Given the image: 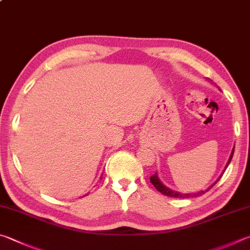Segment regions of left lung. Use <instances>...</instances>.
<instances>
[{"label": "left lung", "instance_id": "left-lung-1", "mask_svg": "<svg viewBox=\"0 0 250 250\" xmlns=\"http://www.w3.org/2000/svg\"><path fill=\"white\" fill-rule=\"evenodd\" d=\"M209 82H212V80H208ZM213 83V82H212ZM234 149H235V146L233 147V149H231V152H230V156H229V160H227V163H226V165H225V167H224V170H223L222 171V173L220 174V177H218L217 179H216V181L214 182V183H212L211 186H209L208 189H205L204 191L202 190V191H199V192H192V193H181V192H178V191H174V190H172V189H170V188H168V187H166L164 183H163V181L160 180L159 179V177H158V173H155L154 176H151L150 177V182L152 183V185H154V187L156 188L157 190H158L159 192H161V193L163 194H165V195H167V196H171V198H179V199H189V198H196V196H200V195H202V194H204L205 192H208L209 189H211V188L213 187V186H215V183L220 180L221 179V177L223 176V173H224V171L226 170V168L229 167V163H230V160H231V158H233V155H234Z\"/></svg>", "mask_w": 250, "mask_h": 250}]
</instances>
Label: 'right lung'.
<instances>
[{"label": "right lung", "mask_w": 250, "mask_h": 250, "mask_svg": "<svg viewBox=\"0 0 250 250\" xmlns=\"http://www.w3.org/2000/svg\"><path fill=\"white\" fill-rule=\"evenodd\" d=\"M101 179H102V177H101Z\"/></svg>", "instance_id": "add662e5"}]
</instances>
